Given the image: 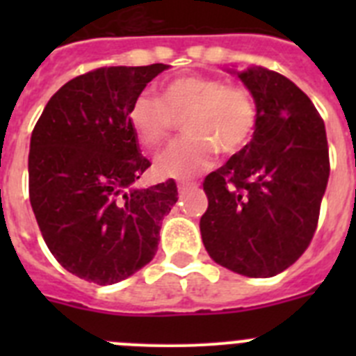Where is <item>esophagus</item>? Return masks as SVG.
<instances>
[{"instance_id": "34e87169", "label": "esophagus", "mask_w": 356, "mask_h": 356, "mask_svg": "<svg viewBox=\"0 0 356 356\" xmlns=\"http://www.w3.org/2000/svg\"><path fill=\"white\" fill-rule=\"evenodd\" d=\"M196 188H197L196 184H178V193L180 194L193 193V191H196Z\"/></svg>"}]
</instances>
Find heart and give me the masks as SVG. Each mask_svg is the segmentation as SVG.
Returning a JSON list of instances; mask_svg holds the SVG:
<instances>
[{"instance_id": "b5f03b06", "label": "heart", "mask_w": 356, "mask_h": 356, "mask_svg": "<svg viewBox=\"0 0 356 356\" xmlns=\"http://www.w3.org/2000/svg\"><path fill=\"white\" fill-rule=\"evenodd\" d=\"M128 122L144 147L168 139L176 119L184 134L156 156L160 178L187 180L207 169L216 153L234 155L251 140L257 128V105L241 85L203 74H184L160 87V97L140 92L128 106Z\"/></svg>"}]
</instances>
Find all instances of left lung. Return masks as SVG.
<instances>
[{
  "label": "left lung",
  "mask_w": 356,
  "mask_h": 356,
  "mask_svg": "<svg viewBox=\"0 0 356 356\" xmlns=\"http://www.w3.org/2000/svg\"><path fill=\"white\" fill-rule=\"evenodd\" d=\"M257 105L250 144L205 178L200 221L210 259L250 278H271L300 259L316 232L330 176L325 122L280 72L237 71Z\"/></svg>",
  "instance_id": "8db88e82"
}]
</instances>
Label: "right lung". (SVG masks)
<instances>
[{"mask_svg":"<svg viewBox=\"0 0 356 356\" xmlns=\"http://www.w3.org/2000/svg\"><path fill=\"white\" fill-rule=\"evenodd\" d=\"M165 64L102 67L56 90L30 140V203L40 234L69 273L112 285L151 262L175 181L137 187L149 168L128 106Z\"/></svg>","mask_w":356,"mask_h":356,"instance_id":"right-lung-1","label":"right lung"}]
</instances>
